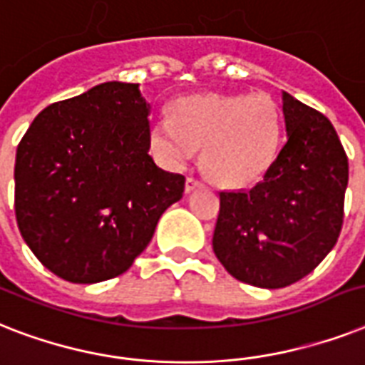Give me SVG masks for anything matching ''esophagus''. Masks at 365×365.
Wrapping results in <instances>:
<instances>
[{
  "mask_svg": "<svg viewBox=\"0 0 365 365\" xmlns=\"http://www.w3.org/2000/svg\"><path fill=\"white\" fill-rule=\"evenodd\" d=\"M203 186V180L196 179V177H188L186 179V192H194L196 188H201Z\"/></svg>",
  "mask_w": 365,
  "mask_h": 365,
  "instance_id": "esophagus-1",
  "label": "esophagus"
}]
</instances>
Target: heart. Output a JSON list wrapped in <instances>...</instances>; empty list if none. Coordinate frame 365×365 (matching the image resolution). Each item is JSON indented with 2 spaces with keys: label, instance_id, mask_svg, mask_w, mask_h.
<instances>
[{
  "label": "heart",
  "instance_id": "1",
  "mask_svg": "<svg viewBox=\"0 0 365 365\" xmlns=\"http://www.w3.org/2000/svg\"><path fill=\"white\" fill-rule=\"evenodd\" d=\"M150 145L169 165L201 168L224 186L252 185L269 169L281 143V113L267 94H197L171 105V120L150 124Z\"/></svg>",
  "mask_w": 365,
  "mask_h": 365
}]
</instances>
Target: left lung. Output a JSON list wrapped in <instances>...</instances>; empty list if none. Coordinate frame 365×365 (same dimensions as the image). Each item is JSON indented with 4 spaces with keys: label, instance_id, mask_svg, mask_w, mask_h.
I'll return each instance as SVG.
<instances>
[{
    "label": "left lung",
    "instance_id": "obj_1",
    "mask_svg": "<svg viewBox=\"0 0 365 365\" xmlns=\"http://www.w3.org/2000/svg\"><path fill=\"white\" fill-rule=\"evenodd\" d=\"M287 141L247 192H220L212 250L237 281L298 282L334 249L343 226L349 158L322 113L282 92Z\"/></svg>",
    "mask_w": 365,
    "mask_h": 365
}]
</instances>
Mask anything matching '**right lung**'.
<instances>
[{
    "label": "right lung",
    "instance_id": "right-lung-1",
    "mask_svg": "<svg viewBox=\"0 0 365 365\" xmlns=\"http://www.w3.org/2000/svg\"><path fill=\"white\" fill-rule=\"evenodd\" d=\"M139 84L103 83L35 116L14 164V212L37 260L63 281L122 275L147 249L185 177L154 164Z\"/></svg>",
    "mask_w": 365,
    "mask_h": 365
}]
</instances>
